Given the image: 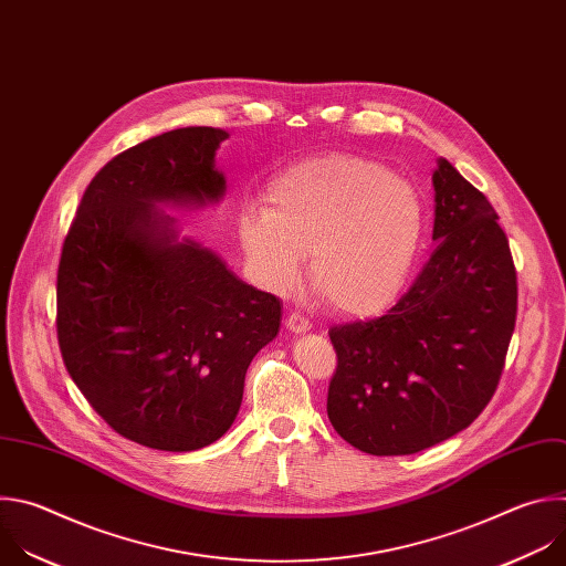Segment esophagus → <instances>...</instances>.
I'll return each mask as SVG.
<instances>
[{
	"instance_id": "esophagus-1",
	"label": "esophagus",
	"mask_w": 566,
	"mask_h": 566,
	"mask_svg": "<svg viewBox=\"0 0 566 566\" xmlns=\"http://www.w3.org/2000/svg\"><path fill=\"white\" fill-rule=\"evenodd\" d=\"M285 325H287V329H290L292 334H305V332L312 329V323H310L305 316L296 314V312L285 318Z\"/></svg>"
}]
</instances>
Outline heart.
Wrapping results in <instances>:
<instances>
[{
    "mask_svg": "<svg viewBox=\"0 0 566 566\" xmlns=\"http://www.w3.org/2000/svg\"><path fill=\"white\" fill-rule=\"evenodd\" d=\"M268 209L245 207L239 239L254 281L285 294L310 254L312 283L346 316H377L403 294L423 243L419 191L377 163L332 154L274 176Z\"/></svg>",
    "mask_w": 566,
    "mask_h": 566,
    "instance_id": "heart-1",
    "label": "heart"
}]
</instances>
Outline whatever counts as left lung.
Here are the masks:
<instances>
[{"label": "left lung", "mask_w": 566, "mask_h": 566, "mask_svg": "<svg viewBox=\"0 0 566 566\" xmlns=\"http://www.w3.org/2000/svg\"><path fill=\"white\" fill-rule=\"evenodd\" d=\"M434 252L412 287L368 323L332 327L327 417L370 455H412L469 428L491 401L517 314L497 213L446 158L432 171Z\"/></svg>", "instance_id": "obj_1"}]
</instances>
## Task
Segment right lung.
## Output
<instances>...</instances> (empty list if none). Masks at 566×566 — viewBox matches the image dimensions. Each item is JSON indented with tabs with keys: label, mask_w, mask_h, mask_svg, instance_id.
<instances>
[{
	"label": "right lung",
	"mask_w": 566,
	"mask_h": 566,
	"mask_svg": "<svg viewBox=\"0 0 566 566\" xmlns=\"http://www.w3.org/2000/svg\"><path fill=\"white\" fill-rule=\"evenodd\" d=\"M230 134L182 127L88 182L57 270V338L75 386L123 437L187 453L234 423L245 373L279 334L281 301L180 237L169 209L222 200Z\"/></svg>",
	"instance_id": "obj_1"
}]
</instances>
